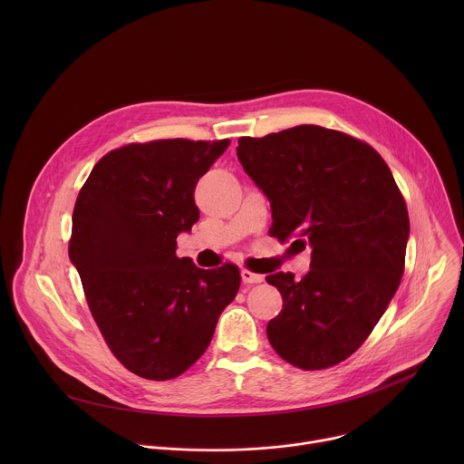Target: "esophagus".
I'll return each instance as SVG.
<instances>
[{
	"label": "esophagus",
	"instance_id": "esophagus-1",
	"mask_svg": "<svg viewBox=\"0 0 464 464\" xmlns=\"http://www.w3.org/2000/svg\"><path fill=\"white\" fill-rule=\"evenodd\" d=\"M240 277H242V283L244 285H258V283H262V276H258V274H253V272H249V270H242L240 272Z\"/></svg>",
	"mask_w": 464,
	"mask_h": 464
}]
</instances>
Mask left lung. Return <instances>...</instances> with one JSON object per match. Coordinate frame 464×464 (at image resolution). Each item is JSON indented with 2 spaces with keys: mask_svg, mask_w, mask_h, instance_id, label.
I'll use <instances>...</instances> for the list:
<instances>
[{
  "mask_svg": "<svg viewBox=\"0 0 464 464\" xmlns=\"http://www.w3.org/2000/svg\"><path fill=\"white\" fill-rule=\"evenodd\" d=\"M237 156L268 196L272 235L312 247L303 279L266 277L283 295L268 340L299 369L333 367L360 349L401 285L410 237L404 198L382 156L338 130L301 124L240 138Z\"/></svg>",
  "mask_w": 464,
  "mask_h": 464,
  "instance_id": "8db88e82",
  "label": "left lung"
}]
</instances>
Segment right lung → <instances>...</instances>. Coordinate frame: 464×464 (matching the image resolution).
I'll return each mask as SVG.
<instances>
[{
	"label": "right lung",
	"instance_id": "obj_1",
	"mask_svg": "<svg viewBox=\"0 0 464 464\" xmlns=\"http://www.w3.org/2000/svg\"><path fill=\"white\" fill-rule=\"evenodd\" d=\"M227 147L131 143L108 152L79 192L70 258L110 351L141 378L185 372L238 292L233 264L202 270L176 256V237L200 218L194 187Z\"/></svg>",
	"mask_w": 464,
	"mask_h": 464
}]
</instances>
